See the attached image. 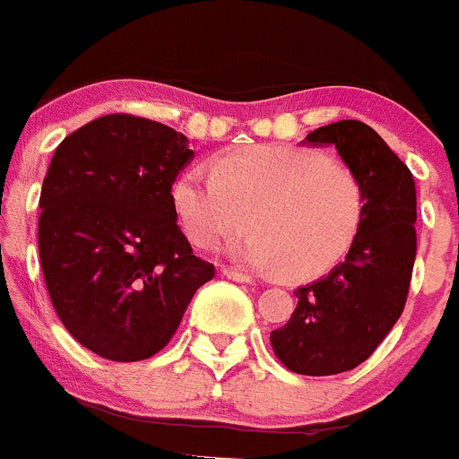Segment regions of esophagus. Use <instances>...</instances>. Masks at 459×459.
I'll return each mask as SVG.
<instances>
[{
    "mask_svg": "<svg viewBox=\"0 0 459 459\" xmlns=\"http://www.w3.org/2000/svg\"><path fill=\"white\" fill-rule=\"evenodd\" d=\"M222 273L230 280H234V282H253V278H250L248 273H241V271L237 269H222Z\"/></svg>",
    "mask_w": 459,
    "mask_h": 459,
    "instance_id": "esophagus-1",
    "label": "esophagus"
}]
</instances>
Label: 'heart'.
Returning a JSON list of instances; mask_svg holds the SVG:
<instances>
[{
  "label": "heart",
  "mask_w": 459,
  "mask_h": 459,
  "mask_svg": "<svg viewBox=\"0 0 459 459\" xmlns=\"http://www.w3.org/2000/svg\"><path fill=\"white\" fill-rule=\"evenodd\" d=\"M172 202L195 246L213 248L253 225L257 234L234 246V257L294 280L333 269L368 209L366 186L350 165L280 144L227 153L213 172L188 168L172 186Z\"/></svg>",
  "instance_id": "1"
}]
</instances>
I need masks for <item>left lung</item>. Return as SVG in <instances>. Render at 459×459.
Listing matches in <instances>:
<instances>
[{
    "mask_svg": "<svg viewBox=\"0 0 459 459\" xmlns=\"http://www.w3.org/2000/svg\"><path fill=\"white\" fill-rule=\"evenodd\" d=\"M310 144H333L366 186L368 209L344 262L294 291L285 326L271 331L273 354L296 375L354 370L400 319L416 259V186L407 165L363 121H335L307 133Z\"/></svg>",
    "mask_w": 459,
    "mask_h": 459,
    "instance_id": "1",
    "label": "left lung"
}]
</instances>
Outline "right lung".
<instances>
[{
  "mask_svg": "<svg viewBox=\"0 0 459 459\" xmlns=\"http://www.w3.org/2000/svg\"><path fill=\"white\" fill-rule=\"evenodd\" d=\"M184 133L135 115L89 121L56 147L40 188L39 255L68 333L108 360H144L216 275L177 225Z\"/></svg>",
  "mask_w": 459,
  "mask_h": 459,
  "instance_id": "1",
  "label": "right lung"
}]
</instances>
